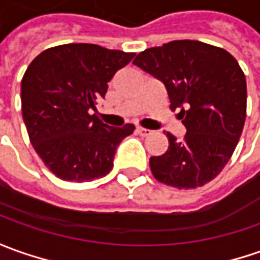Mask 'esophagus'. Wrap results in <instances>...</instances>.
Wrapping results in <instances>:
<instances>
[{"instance_id":"obj_1","label":"esophagus","mask_w":260,"mask_h":260,"mask_svg":"<svg viewBox=\"0 0 260 260\" xmlns=\"http://www.w3.org/2000/svg\"><path fill=\"white\" fill-rule=\"evenodd\" d=\"M137 132L141 135V137H148V135H151V134H152V131L145 129V128H137Z\"/></svg>"}]
</instances>
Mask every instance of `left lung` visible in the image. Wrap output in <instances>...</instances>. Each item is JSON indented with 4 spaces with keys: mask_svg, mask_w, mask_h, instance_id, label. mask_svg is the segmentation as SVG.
Here are the masks:
<instances>
[{
    "mask_svg": "<svg viewBox=\"0 0 260 260\" xmlns=\"http://www.w3.org/2000/svg\"><path fill=\"white\" fill-rule=\"evenodd\" d=\"M134 65L160 81L186 128L182 141L167 132L169 146L151 156L153 176L178 189L212 181L231 159L246 118V79L228 51L181 40L138 54Z\"/></svg>",
    "mask_w": 260,
    "mask_h": 260,
    "instance_id": "1",
    "label": "left lung"
}]
</instances>
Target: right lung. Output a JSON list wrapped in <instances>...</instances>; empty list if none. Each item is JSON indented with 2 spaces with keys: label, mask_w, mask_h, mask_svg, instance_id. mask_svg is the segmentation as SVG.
Segmentation results:
<instances>
[{
  "label": "right lung",
  "mask_w": 260,
  "mask_h": 260,
  "mask_svg": "<svg viewBox=\"0 0 260 260\" xmlns=\"http://www.w3.org/2000/svg\"><path fill=\"white\" fill-rule=\"evenodd\" d=\"M134 56L93 44H67L41 52L26 68L22 118L34 149L55 176L85 182L112 169L118 145L135 126H108L91 111Z\"/></svg>",
  "instance_id": "1"
}]
</instances>
